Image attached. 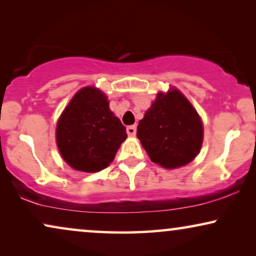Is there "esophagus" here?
<instances>
[{"mask_svg": "<svg viewBox=\"0 0 256 256\" xmlns=\"http://www.w3.org/2000/svg\"><path fill=\"white\" fill-rule=\"evenodd\" d=\"M127 134L129 136H135L136 135V126H129V127H127Z\"/></svg>", "mask_w": 256, "mask_h": 256, "instance_id": "esophagus-1", "label": "esophagus"}]
</instances>
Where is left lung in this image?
<instances>
[{"label":"left lung","instance_id":"left-lung-1","mask_svg":"<svg viewBox=\"0 0 256 256\" xmlns=\"http://www.w3.org/2000/svg\"><path fill=\"white\" fill-rule=\"evenodd\" d=\"M138 138L154 163L172 170L198 156L204 140L202 118L177 87L156 94L138 126Z\"/></svg>","mask_w":256,"mask_h":256}]
</instances>
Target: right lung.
<instances>
[{"label":"right lung","mask_w":256,"mask_h":256,"mask_svg":"<svg viewBox=\"0 0 256 256\" xmlns=\"http://www.w3.org/2000/svg\"><path fill=\"white\" fill-rule=\"evenodd\" d=\"M126 127L110 110L106 94L96 86L76 92L57 121L56 142L62 158L72 169L93 174L113 162Z\"/></svg>","instance_id":"right-lung-1"}]
</instances>
